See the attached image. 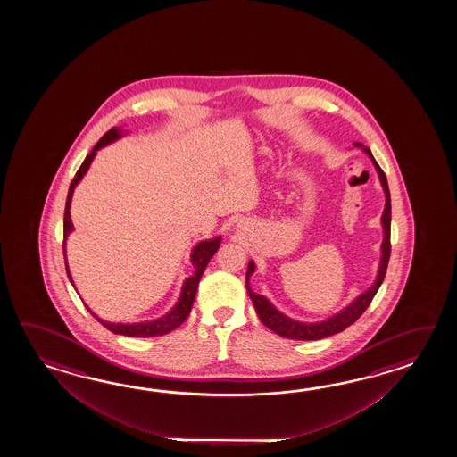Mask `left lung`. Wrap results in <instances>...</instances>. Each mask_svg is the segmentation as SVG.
Segmentation results:
<instances>
[{"label":"left lung","mask_w":457,"mask_h":457,"mask_svg":"<svg viewBox=\"0 0 457 457\" xmlns=\"http://www.w3.org/2000/svg\"><path fill=\"white\" fill-rule=\"evenodd\" d=\"M354 146H362L358 142H354ZM364 152L370 156L372 163L376 166L378 173H379L380 185L384 187L386 193V207H384V214H382V227H384V242H382V256H380L379 271H378V279L370 286V289L362 292L356 301L351 302L346 309L338 312L337 315H333L327 320L319 321V323H303V321L292 320L289 317H286L284 313L274 309L271 302L266 297H262V294H254L250 287V276L254 271V262H248V271H246V291L250 294V299L253 305L256 309V313L260 317V320L270 328V330L278 333L279 337L284 338H291V340H321L331 335H337L340 331L348 328L354 321L360 319L361 315L370 307V302L374 299V295L379 291L380 284L386 278L387 272L388 258H390V193H388L387 178L386 173L382 171V168L378 165V162L374 160V156L370 154V148L362 146Z\"/></svg>","instance_id":"1"}]
</instances>
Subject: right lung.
<instances>
[{"label":"right lung","mask_w":457,"mask_h":457,"mask_svg":"<svg viewBox=\"0 0 457 457\" xmlns=\"http://www.w3.org/2000/svg\"><path fill=\"white\" fill-rule=\"evenodd\" d=\"M119 137H120V129L112 127L111 130H107L106 134L101 137V140L97 142L95 148L87 154L85 162L78 168L77 175H75V178H73L71 183H70L67 204H65V217H63V254H65V240H67L69 233L73 230V224H71V219H70V203H71L73 189H75V186L79 183V179L83 178V175L87 173V168L91 165V162H93V158L96 155L97 150H99L101 146L114 142ZM219 246H220V237H217L214 240H205V242L197 243V245H195V250L191 253V262H193V266L195 268V272L191 278H187L185 284H183V291H181V295H179V299L176 302L175 307L168 312L165 317H162V319H158V320L145 321V323H132V325L109 323V321L97 319L96 315L89 311V309H87V311L91 312V315H93L101 325H104L107 330L117 333V335H126V337H134V338H148V337H162V335H166V333H170V331L178 328V327L187 319V315H189V312H191V307H193V302H195V292H197V286H199V281H201V276H203V272H204L207 262H211V258H212L215 252L219 250ZM65 266H67V262H65ZM67 274H69L70 282L73 284L71 276H70L69 266H67Z\"/></svg>","instance_id":"right-lung-1"}]
</instances>
